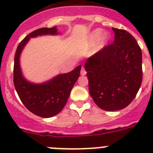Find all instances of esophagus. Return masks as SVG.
<instances>
[{
	"label": "esophagus",
	"instance_id": "1",
	"mask_svg": "<svg viewBox=\"0 0 153 153\" xmlns=\"http://www.w3.org/2000/svg\"><path fill=\"white\" fill-rule=\"evenodd\" d=\"M86 74H87V72H86L85 69H84L83 67H82L81 71H80V74H81V76H85Z\"/></svg>",
	"mask_w": 153,
	"mask_h": 153
}]
</instances>
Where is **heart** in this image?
<instances>
[{"mask_svg": "<svg viewBox=\"0 0 153 153\" xmlns=\"http://www.w3.org/2000/svg\"><path fill=\"white\" fill-rule=\"evenodd\" d=\"M102 30L100 29V28L94 30L90 35L89 38L87 39V42H86L87 47H88V48L93 47L100 39L101 40V42L104 43V44H107L109 41V39H110V37H109L108 33H104L102 35Z\"/></svg>", "mask_w": 153, "mask_h": 153, "instance_id": "heart-1", "label": "heart"}]
</instances>
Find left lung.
<instances>
[{
	"instance_id": "1",
	"label": "left lung",
	"mask_w": 153,
	"mask_h": 153,
	"mask_svg": "<svg viewBox=\"0 0 153 153\" xmlns=\"http://www.w3.org/2000/svg\"><path fill=\"white\" fill-rule=\"evenodd\" d=\"M114 43L90 57L84 64L89 91L95 104L107 111L126 108L142 80V50L127 31L112 28Z\"/></svg>"
}]
</instances>
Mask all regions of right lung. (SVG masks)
Wrapping results in <instances>:
<instances>
[{
    "label": "right lung",
    "instance_id": "right-lung-1",
    "mask_svg": "<svg viewBox=\"0 0 153 153\" xmlns=\"http://www.w3.org/2000/svg\"><path fill=\"white\" fill-rule=\"evenodd\" d=\"M56 27L42 28L31 32L18 45L14 56V84L22 102L28 111L42 117L56 115L63 109L72 88L79 76L81 66L67 74H59L42 83L30 82L22 74L20 66L22 52L30 39L38 36H56Z\"/></svg>",
    "mask_w": 153,
    "mask_h": 153
}]
</instances>
